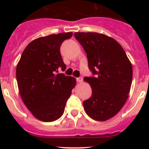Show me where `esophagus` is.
I'll use <instances>...</instances> for the list:
<instances>
[{
	"instance_id": "esophagus-1",
	"label": "esophagus",
	"mask_w": 149,
	"mask_h": 149,
	"mask_svg": "<svg viewBox=\"0 0 149 149\" xmlns=\"http://www.w3.org/2000/svg\"><path fill=\"white\" fill-rule=\"evenodd\" d=\"M76 81H77V83H82L84 80H83L82 77H77V78H76Z\"/></svg>"
}]
</instances>
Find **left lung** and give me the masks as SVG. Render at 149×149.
Returning <instances> with one entry per match:
<instances>
[{
    "mask_svg": "<svg viewBox=\"0 0 149 149\" xmlns=\"http://www.w3.org/2000/svg\"><path fill=\"white\" fill-rule=\"evenodd\" d=\"M86 53L93 77H85L93 93L83 102L84 110L96 121L116 115L125 104L132 83L131 63L119 43L98 33H74Z\"/></svg>",
    "mask_w": 149,
    "mask_h": 149,
    "instance_id": "obj_1",
    "label": "left lung"
}]
</instances>
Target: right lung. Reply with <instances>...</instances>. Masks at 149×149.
<instances>
[{
	"label": "right lung",
	"instance_id": "1",
	"mask_svg": "<svg viewBox=\"0 0 149 149\" xmlns=\"http://www.w3.org/2000/svg\"><path fill=\"white\" fill-rule=\"evenodd\" d=\"M72 33H63L34 39L24 50L16 67L21 97L27 108L39 120L53 122L64 113L76 80L64 74L60 46Z\"/></svg>",
	"mask_w": 149,
	"mask_h": 149
}]
</instances>
